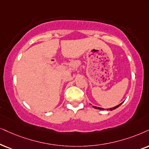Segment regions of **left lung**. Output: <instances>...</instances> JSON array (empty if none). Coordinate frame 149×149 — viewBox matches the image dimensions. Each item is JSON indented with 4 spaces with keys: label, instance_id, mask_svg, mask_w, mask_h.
Returning <instances> with one entry per match:
<instances>
[{
    "label": "left lung",
    "instance_id": "left-lung-1",
    "mask_svg": "<svg viewBox=\"0 0 149 149\" xmlns=\"http://www.w3.org/2000/svg\"><path fill=\"white\" fill-rule=\"evenodd\" d=\"M122 104V103H120V104H118V105H117V106H116V107H112V108H110V109H109V110H111V111H113V110H114V109H117L118 108V107H119L120 105H121ZM93 107L94 109H99V110H104V109H103V108H101V107H95V106H93ZM107 109V111L109 110L108 109Z\"/></svg>",
    "mask_w": 149,
    "mask_h": 149
}]
</instances>
